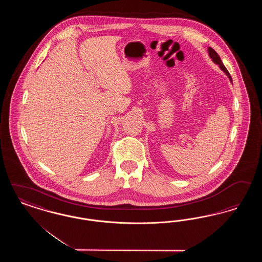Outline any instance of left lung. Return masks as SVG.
I'll return each mask as SVG.
<instances>
[{"label":"left lung","instance_id":"obj_1","mask_svg":"<svg viewBox=\"0 0 262 262\" xmlns=\"http://www.w3.org/2000/svg\"><path fill=\"white\" fill-rule=\"evenodd\" d=\"M208 55H209V57H210L212 62H214V63H216V64H218V66H219V68L221 69V71H223V73H224L225 75H227V76L229 77L230 81H231V82H233L232 77H231V75L229 74V72L227 71V69L225 68V66L223 64V62L221 61V59H220L219 55H218L215 51L213 50L211 47H208Z\"/></svg>","mask_w":262,"mask_h":262}]
</instances>
